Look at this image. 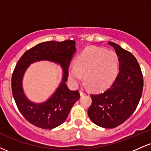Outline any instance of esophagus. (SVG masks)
Masks as SVG:
<instances>
[{"mask_svg": "<svg viewBox=\"0 0 151 151\" xmlns=\"http://www.w3.org/2000/svg\"><path fill=\"white\" fill-rule=\"evenodd\" d=\"M86 92H84V91H82V90H81V91H80V95H81V96H84V95H86Z\"/></svg>", "mask_w": 151, "mask_h": 151, "instance_id": "34e87169", "label": "esophagus"}]
</instances>
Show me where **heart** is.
Masks as SVG:
<instances>
[{"instance_id": "1", "label": "heart", "mask_w": 151, "mask_h": 151, "mask_svg": "<svg viewBox=\"0 0 151 151\" xmlns=\"http://www.w3.org/2000/svg\"><path fill=\"white\" fill-rule=\"evenodd\" d=\"M119 62L115 52L99 47L87 48L78 56L75 65L69 67V79L77 85L84 76V83L89 89L103 91L115 80Z\"/></svg>"}]
</instances>
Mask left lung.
I'll return each mask as SVG.
<instances>
[{
	"label": "left lung",
	"instance_id": "obj_1",
	"mask_svg": "<svg viewBox=\"0 0 151 151\" xmlns=\"http://www.w3.org/2000/svg\"><path fill=\"white\" fill-rule=\"evenodd\" d=\"M119 61V72L114 84L104 92L91 94L92 103L88 115L96 125L113 129L132 115L141 99L143 77L139 64L134 56L114 42Z\"/></svg>",
	"mask_w": 151,
	"mask_h": 151
}]
</instances>
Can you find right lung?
Instances as JSON below:
<instances>
[{
    "label": "right lung",
    "mask_w": 151,
    "mask_h": 151,
    "mask_svg": "<svg viewBox=\"0 0 151 151\" xmlns=\"http://www.w3.org/2000/svg\"><path fill=\"white\" fill-rule=\"evenodd\" d=\"M76 52L75 41H49L40 43L26 51L18 60L12 76V92L15 104L23 117L32 125L52 129L65 122L71 109L80 97L79 92L67 86L68 69ZM47 60L58 63L63 70L61 83L53 94L42 103H35L26 97L22 79L28 67L34 62Z\"/></svg>",
    "instance_id": "right-lung-1"
}]
</instances>
